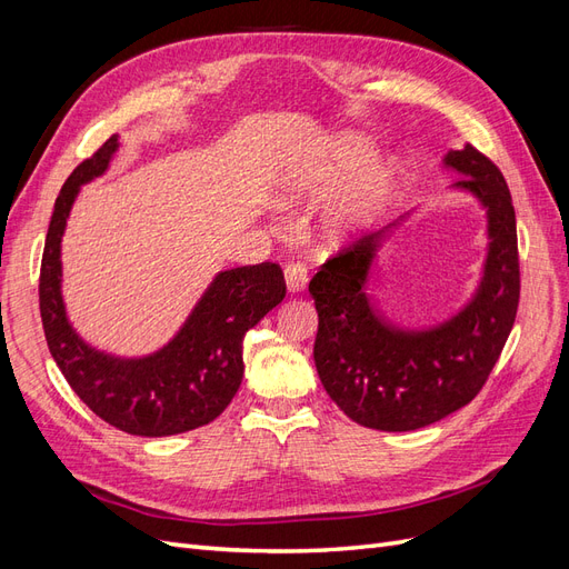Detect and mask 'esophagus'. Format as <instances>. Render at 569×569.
<instances>
[{
    "instance_id": "obj_1",
    "label": "esophagus",
    "mask_w": 569,
    "mask_h": 569,
    "mask_svg": "<svg viewBox=\"0 0 569 569\" xmlns=\"http://www.w3.org/2000/svg\"><path fill=\"white\" fill-rule=\"evenodd\" d=\"M284 282L291 295H299L308 284V270L303 263H289L284 266Z\"/></svg>"
}]
</instances>
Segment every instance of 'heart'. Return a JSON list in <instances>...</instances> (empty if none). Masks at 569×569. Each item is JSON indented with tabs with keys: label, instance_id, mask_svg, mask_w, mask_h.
<instances>
[{
	"label": "heart",
	"instance_id": "1",
	"mask_svg": "<svg viewBox=\"0 0 569 569\" xmlns=\"http://www.w3.org/2000/svg\"><path fill=\"white\" fill-rule=\"evenodd\" d=\"M372 149L375 144L366 134L343 132L325 161L311 173L297 178L287 189V199L295 203H318L338 192L325 203L320 216V234L327 247H339L370 230L391 203L396 180H399V166L391 159H380L361 171L359 168L372 157Z\"/></svg>",
	"mask_w": 569,
	"mask_h": 569
}]
</instances>
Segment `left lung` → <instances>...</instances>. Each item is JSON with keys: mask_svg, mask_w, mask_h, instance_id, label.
Returning <instances> with one entry per match:
<instances>
[{"mask_svg": "<svg viewBox=\"0 0 569 569\" xmlns=\"http://www.w3.org/2000/svg\"><path fill=\"white\" fill-rule=\"evenodd\" d=\"M443 168L462 176L453 189L485 206L489 237L481 280L456 316L408 330L368 295L377 253L406 216L339 251L308 284L318 311L313 358L325 391L353 422L382 432H410L468 406L485 387L518 313V228L501 170L472 144L446 153Z\"/></svg>", "mask_w": 569, "mask_h": 569, "instance_id": "8db88e82", "label": "left lung"}]
</instances>
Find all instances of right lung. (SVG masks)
Segmentation results:
<instances>
[{"label": "right lung", "mask_w": 569, "mask_h": 569, "mask_svg": "<svg viewBox=\"0 0 569 569\" xmlns=\"http://www.w3.org/2000/svg\"><path fill=\"white\" fill-rule=\"evenodd\" d=\"M118 151L111 134L61 187L40 268V313L49 353L94 416L134 437H170L209 425L242 385L244 335L278 306V263L220 270L163 349L120 358L90 347L68 322L61 297V237L82 184L104 176Z\"/></svg>", "instance_id": "right-lung-1"}]
</instances>
